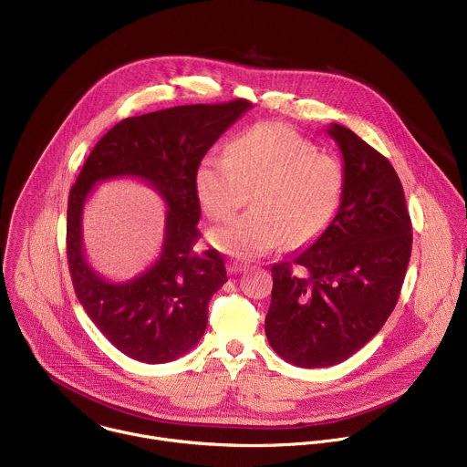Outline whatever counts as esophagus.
I'll return each mask as SVG.
<instances>
[{
	"label": "esophagus",
	"instance_id": "1",
	"mask_svg": "<svg viewBox=\"0 0 467 467\" xmlns=\"http://www.w3.org/2000/svg\"><path fill=\"white\" fill-rule=\"evenodd\" d=\"M243 270H246V263H243L239 259H230L228 261V272L230 274H241Z\"/></svg>",
	"mask_w": 467,
	"mask_h": 467
}]
</instances>
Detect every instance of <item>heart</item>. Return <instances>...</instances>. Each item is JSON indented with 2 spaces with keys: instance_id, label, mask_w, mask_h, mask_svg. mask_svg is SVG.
<instances>
[{
  "instance_id": "1",
  "label": "heart",
  "mask_w": 467,
  "mask_h": 467,
  "mask_svg": "<svg viewBox=\"0 0 467 467\" xmlns=\"http://www.w3.org/2000/svg\"><path fill=\"white\" fill-rule=\"evenodd\" d=\"M343 182L336 157L279 122L246 130L224 157L204 159L197 171L201 204L217 223L230 221L252 195L250 213L210 234L217 250L239 259L316 239L339 206Z\"/></svg>"
}]
</instances>
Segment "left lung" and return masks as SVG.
Instances as JSON below:
<instances>
[{"label": "left lung", "instance_id": "left-lung-1", "mask_svg": "<svg viewBox=\"0 0 467 467\" xmlns=\"http://www.w3.org/2000/svg\"><path fill=\"white\" fill-rule=\"evenodd\" d=\"M343 155V193L325 232L272 266L265 332L272 348L305 368L345 361L396 306L410 257V217L390 162L354 131L330 124Z\"/></svg>", "mask_w": 467, "mask_h": 467}]
</instances>
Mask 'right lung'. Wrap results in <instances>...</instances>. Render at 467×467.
<instances>
[{"mask_svg": "<svg viewBox=\"0 0 467 467\" xmlns=\"http://www.w3.org/2000/svg\"><path fill=\"white\" fill-rule=\"evenodd\" d=\"M250 108L239 99L126 119L97 142L69 192L67 261L77 297L99 330L133 359L173 361L206 330L208 303L228 277L217 250H193L201 237L197 170L217 139ZM119 176L150 183L169 212L160 259L135 280L111 284L85 259L81 215L90 190Z\"/></svg>", "mask_w": 467, "mask_h": 467, "instance_id": "obj_1", "label": "right lung"}]
</instances>
